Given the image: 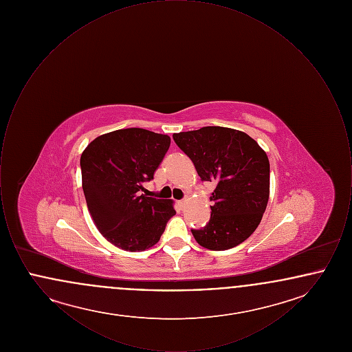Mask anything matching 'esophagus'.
Instances as JSON below:
<instances>
[{
  "mask_svg": "<svg viewBox=\"0 0 352 352\" xmlns=\"http://www.w3.org/2000/svg\"><path fill=\"white\" fill-rule=\"evenodd\" d=\"M187 203H188V199H187V198H184V201H179L178 204H179V207H181V208H184V207L187 206Z\"/></svg>",
  "mask_w": 352,
  "mask_h": 352,
  "instance_id": "obj_1",
  "label": "esophagus"
}]
</instances>
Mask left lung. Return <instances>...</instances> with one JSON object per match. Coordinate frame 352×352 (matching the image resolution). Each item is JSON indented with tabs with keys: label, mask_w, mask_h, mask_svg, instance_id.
I'll return each mask as SVG.
<instances>
[{
	"label": "left lung",
	"mask_w": 352,
	"mask_h": 352,
	"mask_svg": "<svg viewBox=\"0 0 352 352\" xmlns=\"http://www.w3.org/2000/svg\"><path fill=\"white\" fill-rule=\"evenodd\" d=\"M203 181L217 184L211 218L191 230L197 243L211 251L241 244L260 224L269 199L267 153L248 134L224 126L173 134Z\"/></svg>",
	"instance_id": "8db88e82"
}]
</instances>
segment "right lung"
Here are the masks:
<instances>
[{
    "instance_id": "add662e5",
    "label": "right lung",
    "mask_w": 352,
    "mask_h": 352,
    "mask_svg": "<svg viewBox=\"0 0 352 352\" xmlns=\"http://www.w3.org/2000/svg\"><path fill=\"white\" fill-rule=\"evenodd\" d=\"M168 146V134L128 128L101 134L82 153V186L89 215L115 247L128 252L151 248L175 215L173 201L142 194V184L153 179Z\"/></svg>"
}]
</instances>
